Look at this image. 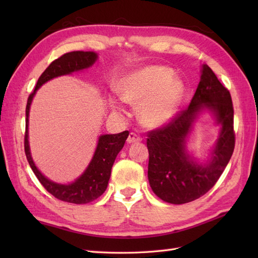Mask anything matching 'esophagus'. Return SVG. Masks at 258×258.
I'll return each mask as SVG.
<instances>
[{
	"mask_svg": "<svg viewBox=\"0 0 258 258\" xmlns=\"http://www.w3.org/2000/svg\"><path fill=\"white\" fill-rule=\"evenodd\" d=\"M142 139L140 138V136L138 134L135 133H130L128 138H127V143L128 144H133V143H139V142H141Z\"/></svg>",
	"mask_w": 258,
	"mask_h": 258,
	"instance_id": "obj_1",
	"label": "esophagus"
}]
</instances>
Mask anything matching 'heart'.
I'll return each mask as SVG.
<instances>
[{
    "instance_id": "heart-1",
    "label": "heart",
    "mask_w": 258,
    "mask_h": 258,
    "mask_svg": "<svg viewBox=\"0 0 258 258\" xmlns=\"http://www.w3.org/2000/svg\"><path fill=\"white\" fill-rule=\"evenodd\" d=\"M123 102L139 107L141 122L149 127H160L173 118L184 94L183 82L174 78L168 68L151 65L125 75L116 86ZM112 111L122 112L118 103H109Z\"/></svg>"
}]
</instances>
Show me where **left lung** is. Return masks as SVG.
Segmentation results:
<instances>
[{"instance_id": "1", "label": "left lung", "mask_w": 258, "mask_h": 258, "mask_svg": "<svg viewBox=\"0 0 258 258\" xmlns=\"http://www.w3.org/2000/svg\"><path fill=\"white\" fill-rule=\"evenodd\" d=\"M203 110L212 112L221 126L211 157L204 164L189 156L185 147L195 120ZM146 144L149 182L164 202L185 204L200 199L216 184L234 152V108L229 91L208 65H202L201 81L188 107L167 125L150 132Z\"/></svg>"}]
</instances>
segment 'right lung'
<instances>
[{
	"label": "right lung",
	"mask_w": 258,
	"mask_h": 258,
	"mask_svg": "<svg viewBox=\"0 0 258 258\" xmlns=\"http://www.w3.org/2000/svg\"><path fill=\"white\" fill-rule=\"evenodd\" d=\"M97 54L95 52H83L75 51L64 54L61 57L53 61L47 69L42 73L34 91H33L26 104V127L24 138V150L25 155L29 162L32 171L34 172L35 176L40 180V183L44 186V188L51 193L57 200L73 203V204H86L98 199L104 191H105L109 177H111L112 166L114 164L119 151L123 149L125 141L128 136V131H124L118 134H105L98 138L96 150L94 152L92 160L86 167L83 174L74 182L70 184H58L52 182L51 179L46 178L38 168L35 166L31 155L30 144H29V115L30 107L36 91L46 83L47 81L58 78L62 75H69L79 71L89 69L96 62Z\"/></svg>",
	"instance_id": "add662e5"
}]
</instances>
